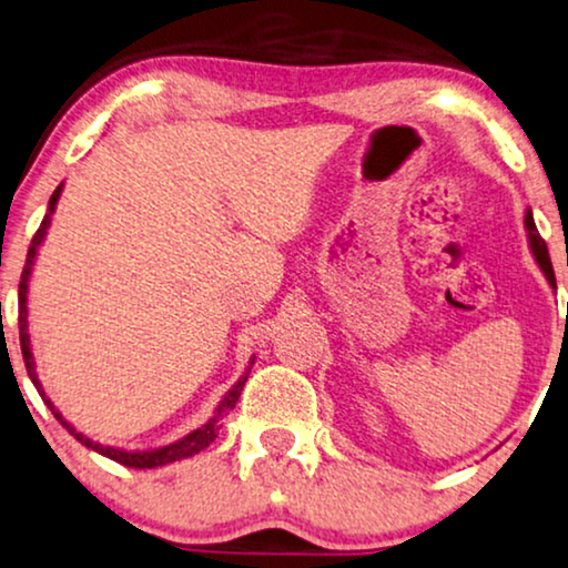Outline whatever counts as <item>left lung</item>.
<instances>
[{
	"label": "left lung",
	"mask_w": 568,
	"mask_h": 568,
	"mask_svg": "<svg viewBox=\"0 0 568 568\" xmlns=\"http://www.w3.org/2000/svg\"><path fill=\"white\" fill-rule=\"evenodd\" d=\"M524 231H527V241H529V248H532V256H535L537 267L542 270V275L550 283V288H556V275H552V264H550V256H548V246H545V241L540 239V233H537L532 210H527V214H524Z\"/></svg>",
	"instance_id": "8db88e82"
}]
</instances>
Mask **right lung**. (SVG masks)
<instances>
[{
  "instance_id": "obj_1",
  "label": "right lung",
  "mask_w": 568,
  "mask_h": 568,
  "mask_svg": "<svg viewBox=\"0 0 568 568\" xmlns=\"http://www.w3.org/2000/svg\"><path fill=\"white\" fill-rule=\"evenodd\" d=\"M64 189V183H60L52 193V199H49V206H47V214L44 220H41V227L36 231L33 241H31V248H28V256H26V267H23V275H20V288H18V301H20V308H18V325H20V348H23V362H26V369H28V377H31V383L36 385V390H39V396L44 398V404L49 406V412L54 414V419L60 422V425L68 429L70 435L75 437L78 443L85 445V448L97 450V454H102L106 458H112V462L123 464V466H131V469H156V466H164V464H172V462H181V458H189V456H196L201 454L204 448H210V443H214V437L222 429V416H227V412H233L235 404H239L241 398V390L243 385H246V379L251 375V367H254V358H248V367L243 375L239 377V383H235L231 390L222 396V400L214 408V414L210 419L204 422V425L191 429L189 435L178 437V440H172L168 445H156V448H135V450H128V448H118V445H102L97 440H91V437H85L83 433H78V429L70 425L68 419L60 414V408L52 404V398L47 396L44 387H41V379L36 375V362H33V348H31V333H28V283H31V275H33V264H36V256H39V246L44 243L47 239V231L49 225H52V214L57 210V201H60V193Z\"/></svg>"
}]
</instances>
